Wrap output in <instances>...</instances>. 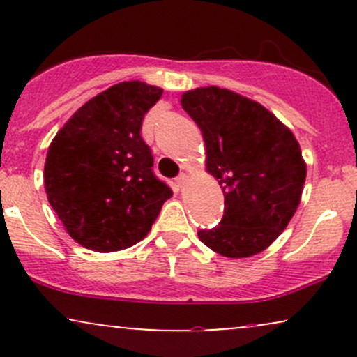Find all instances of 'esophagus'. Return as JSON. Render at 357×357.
Returning a JSON list of instances; mask_svg holds the SVG:
<instances>
[{
	"mask_svg": "<svg viewBox=\"0 0 357 357\" xmlns=\"http://www.w3.org/2000/svg\"><path fill=\"white\" fill-rule=\"evenodd\" d=\"M188 181V176L186 174H179L178 178H176V184H178L179 188H184V184Z\"/></svg>",
	"mask_w": 357,
	"mask_h": 357,
	"instance_id": "esophagus-1",
	"label": "esophagus"
}]
</instances>
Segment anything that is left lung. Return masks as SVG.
Masks as SVG:
<instances>
[{
  "label": "left lung",
  "instance_id": "8db88e82",
  "mask_svg": "<svg viewBox=\"0 0 357 357\" xmlns=\"http://www.w3.org/2000/svg\"><path fill=\"white\" fill-rule=\"evenodd\" d=\"M181 105L202 129L206 171L225 195L223 218L199 240L228 258L264 252L301 204L307 165L296 136L257 100L216 85L188 90Z\"/></svg>",
  "mask_w": 357,
  "mask_h": 357
}]
</instances>
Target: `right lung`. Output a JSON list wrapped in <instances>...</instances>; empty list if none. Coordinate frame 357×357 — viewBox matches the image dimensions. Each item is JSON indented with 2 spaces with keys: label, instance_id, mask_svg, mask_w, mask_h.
<instances>
[{
  "label": "right lung",
  "instance_id": "right-lung-1",
  "mask_svg": "<svg viewBox=\"0 0 357 357\" xmlns=\"http://www.w3.org/2000/svg\"><path fill=\"white\" fill-rule=\"evenodd\" d=\"M162 89L121 82L85 102L52 139L43 181L65 230L93 252L146 238L173 191L153 173L142 119Z\"/></svg>",
  "mask_w": 357,
  "mask_h": 357
}]
</instances>
